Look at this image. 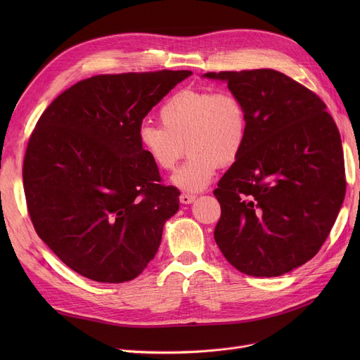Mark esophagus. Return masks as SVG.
<instances>
[{"instance_id": "esophagus-1", "label": "esophagus", "mask_w": 360, "mask_h": 360, "mask_svg": "<svg viewBox=\"0 0 360 360\" xmlns=\"http://www.w3.org/2000/svg\"><path fill=\"white\" fill-rule=\"evenodd\" d=\"M194 200H195V195L190 194V193H182L181 197H179V201L182 204H191Z\"/></svg>"}]
</instances>
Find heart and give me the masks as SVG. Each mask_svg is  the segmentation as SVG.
Instances as JSON below:
<instances>
[{
	"label": "heart",
	"mask_w": 360,
	"mask_h": 360,
	"mask_svg": "<svg viewBox=\"0 0 360 360\" xmlns=\"http://www.w3.org/2000/svg\"><path fill=\"white\" fill-rule=\"evenodd\" d=\"M159 118L162 125H140V147L158 169L169 172L186 144L190 159L172 176L185 191L204 190L220 165L236 162L247 143V109L231 90H179L162 105Z\"/></svg>",
	"instance_id": "b5f03b06"
}]
</instances>
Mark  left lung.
I'll return each mask as SVG.
<instances>
[{
	"mask_svg": "<svg viewBox=\"0 0 360 360\" xmlns=\"http://www.w3.org/2000/svg\"><path fill=\"white\" fill-rule=\"evenodd\" d=\"M247 109L248 136L219 181L214 240L248 276L276 277L323 247L346 194L340 132L326 103L276 70L207 72Z\"/></svg>",
	"mask_w": 360,
	"mask_h": 360,
	"instance_id": "1",
	"label": "left lung"
}]
</instances>
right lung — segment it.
Wrapping results in <instances>:
<instances>
[{"label":"right lung","mask_w":360,"mask_h":360,"mask_svg":"<svg viewBox=\"0 0 360 360\" xmlns=\"http://www.w3.org/2000/svg\"><path fill=\"white\" fill-rule=\"evenodd\" d=\"M193 72L101 74L63 91L27 143L23 185L33 228L65 266L124 283L155 258L179 191L162 182L139 128Z\"/></svg>","instance_id":"right-lung-1"}]
</instances>
